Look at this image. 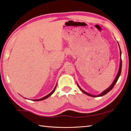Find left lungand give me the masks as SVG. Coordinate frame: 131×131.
Returning <instances> with one entry per match:
<instances>
[{"mask_svg":"<svg viewBox=\"0 0 131 131\" xmlns=\"http://www.w3.org/2000/svg\"><path fill=\"white\" fill-rule=\"evenodd\" d=\"M121 54H122V52H121V50H120V57H121ZM122 58H121V59H120V67H119V71H118V73H117V75H116V78H115V80H114V82L112 83V84H111V86H110L109 87V88H108V89H107V90H105V91H104L103 92V93H101L100 95H91V94H89V93H86V91H83V90L82 89L80 88V87L79 86L78 84H77L78 88H79V89H80L82 91L84 94L88 95H89V96H90L96 97V96H103V95H106V94L108 93L109 91H111V90L112 89V88H113L114 87V86L115 85V84H116V83L117 82V80H118V79H119V77H120V74H121V71H122Z\"/></svg>","mask_w":131,"mask_h":131,"instance_id":"8db88e82","label":"left lung"}]
</instances>
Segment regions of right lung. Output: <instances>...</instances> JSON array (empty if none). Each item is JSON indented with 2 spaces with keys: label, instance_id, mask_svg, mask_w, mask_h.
<instances>
[{
  "label": "right lung",
  "instance_id": "1",
  "mask_svg": "<svg viewBox=\"0 0 131 131\" xmlns=\"http://www.w3.org/2000/svg\"><path fill=\"white\" fill-rule=\"evenodd\" d=\"M56 88V87L54 88V89L53 90L52 92H51V93H50V94H49L48 95H47V96H44V97H43L42 98H41V99H36V100H33V101H42V100H43V99H47V98H48L49 96H50L51 95H52V94L54 93V92Z\"/></svg>",
  "mask_w": 131,
  "mask_h": 131
}]
</instances>
